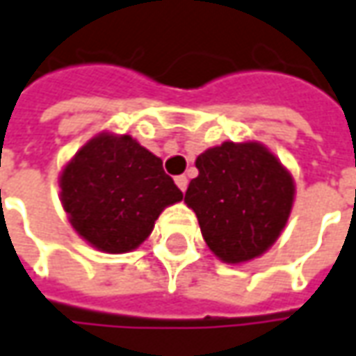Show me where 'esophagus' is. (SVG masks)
Listing matches in <instances>:
<instances>
[{
	"label": "esophagus",
	"mask_w": 356,
	"mask_h": 356,
	"mask_svg": "<svg viewBox=\"0 0 356 356\" xmlns=\"http://www.w3.org/2000/svg\"><path fill=\"white\" fill-rule=\"evenodd\" d=\"M175 185H177L183 193L187 191V185H188V179L185 177V175H179V177H175Z\"/></svg>",
	"instance_id": "34e87169"
}]
</instances>
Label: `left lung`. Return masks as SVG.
Here are the masks:
<instances>
[{
    "instance_id": "8db88e82",
    "label": "left lung",
    "mask_w": 356,
    "mask_h": 356,
    "mask_svg": "<svg viewBox=\"0 0 356 356\" xmlns=\"http://www.w3.org/2000/svg\"><path fill=\"white\" fill-rule=\"evenodd\" d=\"M195 165L198 177L188 183L185 202L210 251L229 265L263 255L279 239L294 204L289 169L255 140L209 147Z\"/></svg>"
}]
</instances>
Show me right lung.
<instances>
[{"label": "right lung", "mask_w": 356, "mask_h": 356, "mask_svg": "<svg viewBox=\"0 0 356 356\" xmlns=\"http://www.w3.org/2000/svg\"><path fill=\"white\" fill-rule=\"evenodd\" d=\"M181 198L161 159L128 134H97L60 173V200L72 228L105 253L136 249L159 214Z\"/></svg>", "instance_id": "obj_1"}]
</instances>
